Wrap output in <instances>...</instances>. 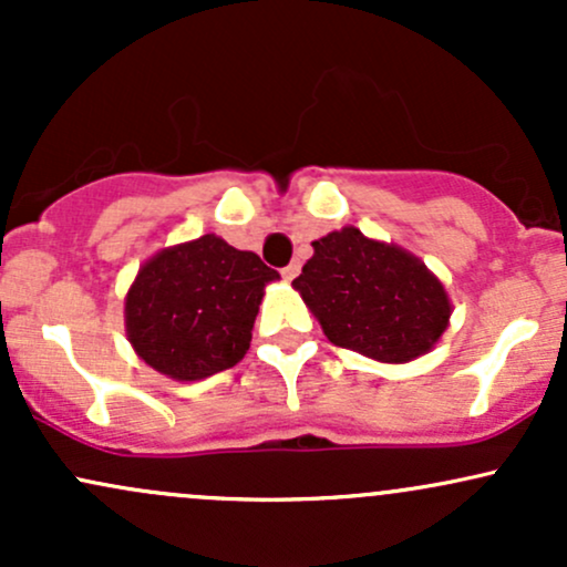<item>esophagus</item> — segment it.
<instances>
[{"instance_id": "1", "label": "esophagus", "mask_w": 567, "mask_h": 567, "mask_svg": "<svg viewBox=\"0 0 567 567\" xmlns=\"http://www.w3.org/2000/svg\"><path fill=\"white\" fill-rule=\"evenodd\" d=\"M298 271H301V264L292 261V264H288V266H285V269H282V277L288 279V282H290V279H296V277H298Z\"/></svg>"}]
</instances>
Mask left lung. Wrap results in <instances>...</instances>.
<instances>
[{"instance_id": "obj_1", "label": "left lung", "mask_w": 567, "mask_h": 567, "mask_svg": "<svg viewBox=\"0 0 567 567\" xmlns=\"http://www.w3.org/2000/svg\"><path fill=\"white\" fill-rule=\"evenodd\" d=\"M315 256L292 288L341 349L379 362L426 354L451 322V301L421 258L354 226L311 243Z\"/></svg>"}]
</instances>
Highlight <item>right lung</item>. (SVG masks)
Listing matches in <instances>:
<instances>
[{
    "label": "right lung",
    "mask_w": 567,
    "mask_h": 567,
    "mask_svg": "<svg viewBox=\"0 0 567 567\" xmlns=\"http://www.w3.org/2000/svg\"><path fill=\"white\" fill-rule=\"evenodd\" d=\"M279 275L216 234L173 245L138 269L125 298L135 354L175 381L234 368L250 349L266 285Z\"/></svg>",
    "instance_id": "add662e5"
}]
</instances>
